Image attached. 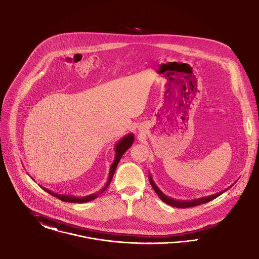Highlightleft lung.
<instances>
[{"mask_svg":"<svg viewBox=\"0 0 259 259\" xmlns=\"http://www.w3.org/2000/svg\"><path fill=\"white\" fill-rule=\"evenodd\" d=\"M149 180H150V183H151L153 189L156 191V193L158 194V196H159V198L162 200L164 203H166V204H168V205H170V206L177 207V208H188V207H193V206H197V205H200V204L207 203V202H209V201H212V200L217 198L221 194H223L224 192H226L228 189H230V188L234 185V184H232L231 186H229L228 188H226V189L223 190V191H220L218 193H215V194H213V195L201 197V198H198V199L178 200L174 199V198H171V197H168V196H166L163 192H161L160 189L157 186V184L154 182V180L152 179L151 175H149Z\"/></svg>","mask_w":259,"mask_h":259,"instance_id":"1","label":"left lung"}]
</instances>
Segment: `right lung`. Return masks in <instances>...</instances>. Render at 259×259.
<instances>
[{
  "mask_svg": "<svg viewBox=\"0 0 259 259\" xmlns=\"http://www.w3.org/2000/svg\"><path fill=\"white\" fill-rule=\"evenodd\" d=\"M133 142H134V134L133 133H130V134H127L125 135L122 139L119 140L115 146H114V151H115V157H114V160L112 162V164L110 165V168H109V175H108V180L106 182V184L104 185V187L100 190V192H96V193H93V194H90V195H87V196H74V195H68V194H59V193H56L54 191H51L49 190L48 188H45L43 186H40L43 190H45L46 192H48L49 194L53 195L54 197L58 198V199L62 200L64 202H71V203H84V202H89V201H92V200L96 199L97 197H99V195L101 194L103 191H105V189L108 187L109 183L111 182L112 178H113V175L115 172V169L117 167V164L119 162L121 157L124 155V153L133 145Z\"/></svg>",
  "mask_w": 259,
  "mask_h": 259,
  "instance_id": "obj_1",
  "label": "right lung"
}]
</instances>
